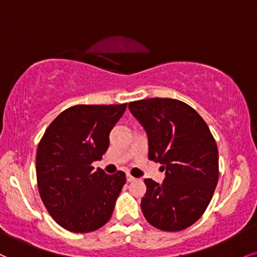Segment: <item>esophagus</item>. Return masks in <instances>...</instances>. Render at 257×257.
I'll use <instances>...</instances> for the list:
<instances>
[{"mask_svg": "<svg viewBox=\"0 0 257 257\" xmlns=\"http://www.w3.org/2000/svg\"><path fill=\"white\" fill-rule=\"evenodd\" d=\"M135 179H137V178L133 177L131 174H126V181H128V182H133V181H135Z\"/></svg>", "mask_w": 257, "mask_h": 257, "instance_id": "esophagus-1", "label": "esophagus"}]
</instances>
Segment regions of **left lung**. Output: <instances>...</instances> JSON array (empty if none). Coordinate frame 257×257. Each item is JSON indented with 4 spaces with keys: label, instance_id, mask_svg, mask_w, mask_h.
Instances as JSON below:
<instances>
[{
    "label": "left lung",
    "instance_id": "1",
    "mask_svg": "<svg viewBox=\"0 0 257 257\" xmlns=\"http://www.w3.org/2000/svg\"><path fill=\"white\" fill-rule=\"evenodd\" d=\"M128 107L147 133L148 159L165 170L163 183L145 179L142 213L159 230H184L202 217L217 187L214 138L202 117L177 99H142Z\"/></svg>",
    "mask_w": 257,
    "mask_h": 257
}]
</instances>
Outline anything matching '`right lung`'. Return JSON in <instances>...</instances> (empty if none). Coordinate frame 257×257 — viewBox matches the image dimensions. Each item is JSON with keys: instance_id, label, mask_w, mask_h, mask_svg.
<instances>
[{"instance_id": "right-lung-1", "label": "right lung", "mask_w": 257, "mask_h": 257, "mask_svg": "<svg viewBox=\"0 0 257 257\" xmlns=\"http://www.w3.org/2000/svg\"><path fill=\"white\" fill-rule=\"evenodd\" d=\"M126 109L74 105L62 111L40 139L36 157L40 199L52 219L70 232H93L110 220L126 178L123 171H93L109 135Z\"/></svg>"}]
</instances>
